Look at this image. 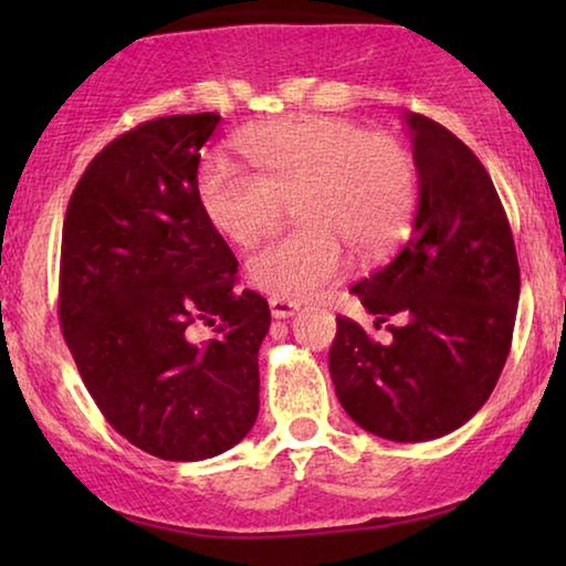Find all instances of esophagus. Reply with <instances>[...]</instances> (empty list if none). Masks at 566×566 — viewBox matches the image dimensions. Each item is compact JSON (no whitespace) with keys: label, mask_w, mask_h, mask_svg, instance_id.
Masks as SVG:
<instances>
[{"label":"esophagus","mask_w":566,"mask_h":566,"mask_svg":"<svg viewBox=\"0 0 566 566\" xmlns=\"http://www.w3.org/2000/svg\"><path fill=\"white\" fill-rule=\"evenodd\" d=\"M270 312H273L275 319H289L298 312L296 301H285V298H270Z\"/></svg>","instance_id":"34e87169"}]
</instances>
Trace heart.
Here are the masks:
<instances>
[{
  "instance_id": "1",
  "label": "heart",
  "mask_w": 566,
  "mask_h": 566,
  "mask_svg": "<svg viewBox=\"0 0 566 566\" xmlns=\"http://www.w3.org/2000/svg\"><path fill=\"white\" fill-rule=\"evenodd\" d=\"M258 165L252 172L227 157L200 167L198 196L208 221L237 244L275 229L285 203H296L301 229L260 247L247 260L250 283L273 298L304 301L350 270L339 238L381 258L405 234L417 198V167L397 138L358 123L296 115L239 136Z\"/></svg>"
}]
</instances>
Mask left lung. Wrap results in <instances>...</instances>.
Returning <instances> with one entry per match:
<instances>
[{"instance_id": "8db88e82", "label": "left lung", "mask_w": 566, "mask_h": 566, "mask_svg": "<svg viewBox=\"0 0 566 566\" xmlns=\"http://www.w3.org/2000/svg\"><path fill=\"white\" fill-rule=\"evenodd\" d=\"M420 180L412 237L353 285L389 345L337 316L329 376L363 430L397 443L443 438L474 417L505 368L521 296L510 221L492 177L461 138L407 115Z\"/></svg>"}]
</instances>
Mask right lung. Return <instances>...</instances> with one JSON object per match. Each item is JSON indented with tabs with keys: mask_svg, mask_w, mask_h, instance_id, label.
<instances>
[{
	"mask_svg": "<svg viewBox=\"0 0 566 566\" xmlns=\"http://www.w3.org/2000/svg\"><path fill=\"white\" fill-rule=\"evenodd\" d=\"M219 113L165 115L105 146L61 234L59 322L90 397L128 443L165 461L234 448L260 409L268 301L237 293V258L198 196ZM198 323L217 335L203 346Z\"/></svg>",
	"mask_w": 566,
	"mask_h": 566,
	"instance_id": "obj_1",
	"label": "right lung"
}]
</instances>
